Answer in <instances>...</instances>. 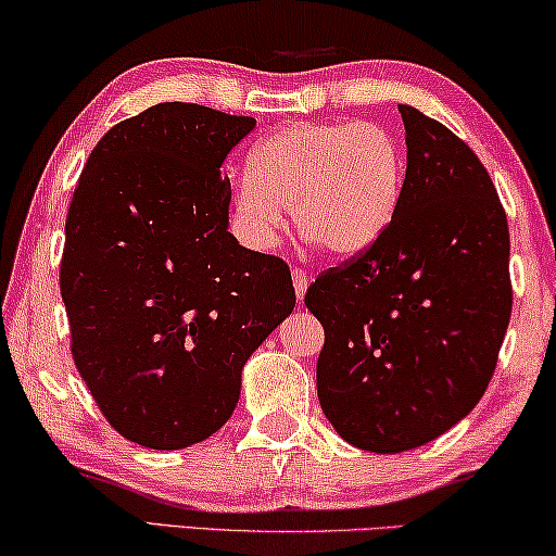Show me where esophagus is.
Listing matches in <instances>:
<instances>
[{"instance_id": "obj_1", "label": "esophagus", "mask_w": 556, "mask_h": 556, "mask_svg": "<svg viewBox=\"0 0 556 556\" xmlns=\"http://www.w3.org/2000/svg\"><path fill=\"white\" fill-rule=\"evenodd\" d=\"M291 276H293L295 299L303 301V295H306V288H308V276H306V270H303V268H293V270H291Z\"/></svg>"}]
</instances>
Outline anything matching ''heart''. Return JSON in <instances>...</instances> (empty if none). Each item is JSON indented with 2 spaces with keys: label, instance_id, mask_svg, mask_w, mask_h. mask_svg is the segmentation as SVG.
Instances as JSON below:
<instances>
[{
  "label": "heart",
  "instance_id": "heart-1",
  "mask_svg": "<svg viewBox=\"0 0 556 556\" xmlns=\"http://www.w3.org/2000/svg\"><path fill=\"white\" fill-rule=\"evenodd\" d=\"M405 156L379 124H291L253 149L232 189L235 215L255 245H270L291 207L295 230L326 255L375 245L400 210Z\"/></svg>",
  "mask_w": 556,
  "mask_h": 556
}]
</instances>
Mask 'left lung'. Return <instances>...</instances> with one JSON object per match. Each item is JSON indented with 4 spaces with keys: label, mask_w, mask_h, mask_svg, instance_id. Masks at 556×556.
Returning a JSON list of instances; mask_svg holds the SVG:
<instances>
[{
    "label": "left lung",
    "mask_w": 556,
    "mask_h": 556,
    "mask_svg": "<svg viewBox=\"0 0 556 556\" xmlns=\"http://www.w3.org/2000/svg\"><path fill=\"white\" fill-rule=\"evenodd\" d=\"M400 113L397 215L306 291L324 326L318 402L346 443L371 453L413 451L476 407L514 299L506 212L481 159L440 121Z\"/></svg>",
    "instance_id": "left-lung-1"
}]
</instances>
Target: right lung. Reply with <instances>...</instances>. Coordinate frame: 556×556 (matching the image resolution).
I'll use <instances>...</instances> for the list:
<instances>
[{
	"label": "right lung",
	"mask_w": 556,
	"mask_h": 556,
	"mask_svg": "<svg viewBox=\"0 0 556 556\" xmlns=\"http://www.w3.org/2000/svg\"><path fill=\"white\" fill-rule=\"evenodd\" d=\"M255 128L159 103L96 143L65 219L60 293L71 352L113 430L179 451L227 422L240 371L291 314L283 257L227 232V154Z\"/></svg>",
	"instance_id": "1"
}]
</instances>
